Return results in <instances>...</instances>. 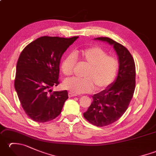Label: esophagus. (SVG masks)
I'll use <instances>...</instances> for the list:
<instances>
[{"label": "esophagus", "mask_w": 156, "mask_h": 156, "mask_svg": "<svg viewBox=\"0 0 156 156\" xmlns=\"http://www.w3.org/2000/svg\"><path fill=\"white\" fill-rule=\"evenodd\" d=\"M68 97H76V94H74V93H72V92H69V93H68Z\"/></svg>", "instance_id": "obj_1"}]
</instances>
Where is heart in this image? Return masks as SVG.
<instances>
[{"mask_svg": "<svg viewBox=\"0 0 156 156\" xmlns=\"http://www.w3.org/2000/svg\"><path fill=\"white\" fill-rule=\"evenodd\" d=\"M76 57L88 68L84 71V78H73L64 81V87L72 93H89L95 89L98 91L105 90L117 78L119 69L118 59L107 55V51L99 47H91L76 52L75 55L70 54L66 56L61 65L65 76L72 75L76 64Z\"/></svg>", "mask_w": 156, "mask_h": 156, "instance_id": "1", "label": "heart"}]
</instances>
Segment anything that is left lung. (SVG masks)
Instances as JSON below:
<instances>
[{"mask_svg":"<svg viewBox=\"0 0 156 156\" xmlns=\"http://www.w3.org/2000/svg\"><path fill=\"white\" fill-rule=\"evenodd\" d=\"M95 39L113 45L119 62L116 80L105 90L92 96L93 102L83 114L91 124L105 127L119 120L127 111L135 88V65L131 53L125 46L108 37Z\"/></svg>","mask_w":156,"mask_h":156,"instance_id":"obj_1","label":"left lung"}]
</instances>
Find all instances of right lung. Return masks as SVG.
<instances>
[{
    "mask_svg": "<svg viewBox=\"0 0 156 156\" xmlns=\"http://www.w3.org/2000/svg\"><path fill=\"white\" fill-rule=\"evenodd\" d=\"M43 36L23 49L16 64L15 88L21 105L32 120L50 121L61 113L67 90L54 91L59 84V62L76 39Z\"/></svg>",
    "mask_w": 156,
    "mask_h": 156,
    "instance_id": "right-lung-1",
    "label": "right lung"
}]
</instances>
